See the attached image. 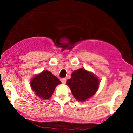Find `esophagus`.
Listing matches in <instances>:
<instances>
[{"instance_id":"obj_1","label":"esophagus","mask_w":133,"mask_h":133,"mask_svg":"<svg viewBox=\"0 0 133 133\" xmlns=\"http://www.w3.org/2000/svg\"><path fill=\"white\" fill-rule=\"evenodd\" d=\"M61 82H62V83L64 84V83H66V78H61Z\"/></svg>"}]
</instances>
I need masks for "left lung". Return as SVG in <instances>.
Returning <instances> with one entry per match:
<instances>
[{"label": "left lung", "mask_w": 133, "mask_h": 133, "mask_svg": "<svg viewBox=\"0 0 133 133\" xmlns=\"http://www.w3.org/2000/svg\"><path fill=\"white\" fill-rule=\"evenodd\" d=\"M66 84L75 98L83 102L96 93L99 86V80L92 72L81 68L71 74V78L66 81Z\"/></svg>", "instance_id": "obj_1"}]
</instances>
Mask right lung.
Returning a JSON list of instances; mask_svg holds the SVG:
<instances>
[{"mask_svg": "<svg viewBox=\"0 0 133 133\" xmlns=\"http://www.w3.org/2000/svg\"><path fill=\"white\" fill-rule=\"evenodd\" d=\"M61 83L58 78L48 70L36 75L30 81V87L35 95L42 99H49L57 85Z\"/></svg>", "mask_w": 133, "mask_h": 133, "instance_id": "obj_1", "label": "right lung"}]
</instances>
